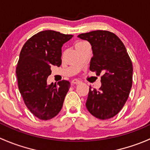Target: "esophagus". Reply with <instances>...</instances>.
I'll return each instance as SVG.
<instances>
[{
    "instance_id": "1",
    "label": "esophagus",
    "mask_w": 150,
    "mask_h": 150,
    "mask_svg": "<svg viewBox=\"0 0 150 150\" xmlns=\"http://www.w3.org/2000/svg\"><path fill=\"white\" fill-rule=\"evenodd\" d=\"M80 83H81V81H78V80H76V79H74V80H72V82H71V83L77 85V84H79Z\"/></svg>"
}]
</instances>
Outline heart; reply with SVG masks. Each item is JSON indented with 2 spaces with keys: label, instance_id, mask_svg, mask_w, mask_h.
Instances as JSON below:
<instances>
[{
  "label": "heart",
  "instance_id": "b5f03b06",
  "mask_svg": "<svg viewBox=\"0 0 150 150\" xmlns=\"http://www.w3.org/2000/svg\"><path fill=\"white\" fill-rule=\"evenodd\" d=\"M85 43H86V42L85 41H78L77 42L76 44H75V47L76 46H81V45H83Z\"/></svg>",
  "mask_w": 150,
  "mask_h": 150
}]
</instances>
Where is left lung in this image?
Instances as JSON below:
<instances>
[{"mask_svg": "<svg viewBox=\"0 0 150 150\" xmlns=\"http://www.w3.org/2000/svg\"><path fill=\"white\" fill-rule=\"evenodd\" d=\"M91 46L90 69L101 77L99 90L89 88L86 106L89 112L101 120L115 116L128 98L132 86L133 66L126 48L114 33L96 30L78 36Z\"/></svg>", "mask_w": 150, "mask_h": 150, "instance_id": "1", "label": "left lung"}]
</instances>
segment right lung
<instances>
[{"label":"right lung","instance_id":"obj_1","mask_svg":"<svg viewBox=\"0 0 150 150\" xmlns=\"http://www.w3.org/2000/svg\"><path fill=\"white\" fill-rule=\"evenodd\" d=\"M73 35L54 30L37 33L25 43L16 67L19 92L25 105L35 117L50 120L62 110L70 83L47 84L51 67L62 64V47Z\"/></svg>","mask_w":150,"mask_h":150}]
</instances>
